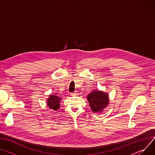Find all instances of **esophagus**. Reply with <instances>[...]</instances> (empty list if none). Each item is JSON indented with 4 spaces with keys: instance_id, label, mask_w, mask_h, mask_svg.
<instances>
[{
    "instance_id": "obj_1",
    "label": "esophagus",
    "mask_w": 155,
    "mask_h": 155,
    "mask_svg": "<svg viewBox=\"0 0 155 155\" xmlns=\"http://www.w3.org/2000/svg\"><path fill=\"white\" fill-rule=\"evenodd\" d=\"M71 95L72 96H77L78 95V93H71Z\"/></svg>"
}]
</instances>
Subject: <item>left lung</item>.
<instances>
[{
	"label": "left lung",
	"mask_w": 155,
	"mask_h": 155,
	"mask_svg": "<svg viewBox=\"0 0 155 155\" xmlns=\"http://www.w3.org/2000/svg\"><path fill=\"white\" fill-rule=\"evenodd\" d=\"M87 99L90 102V106L94 112H101L108 104V95L99 91H94L90 93Z\"/></svg>",
	"instance_id": "left-lung-1"
}]
</instances>
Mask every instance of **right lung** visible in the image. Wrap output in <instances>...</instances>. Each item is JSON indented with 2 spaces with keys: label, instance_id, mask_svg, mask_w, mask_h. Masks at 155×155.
<instances>
[{
  "label": "right lung",
  "instance_id": "1",
  "mask_svg": "<svg viewBox=\"0 0 155 155\" xmlns=\"http://www.w3.org/2000/svg\"><path fill=\"white\" fill-rule=\"evenodd\" d=\"M61 99L58 96L51 95L47 101V104L51 109L56 110L59 108V102Z\"/></svg>",
  "mask_w": 155,
  "mask_h": 155
}]
</instances>
